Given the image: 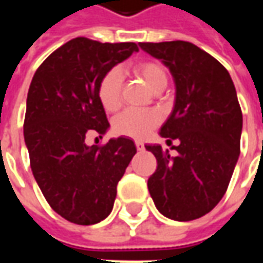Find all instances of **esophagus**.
I'll list each match as a JSON object with an SVG mask.
<instances>
[{"label": "esophagus", "mask_w": 263, "mask_h": 263, "mask_svg": "<svg viewBox=\"0 0 263 263\" xmlns=\"http://www.w3.org/2000/svg\"><path fill=\"white\" fill-rule=\"evenodd\" d=\"M135 146H137L138 151H143V149H145V146H143L142 142H135Z\"/></svg>", "instance_id": "34e87169"}]
</instances>
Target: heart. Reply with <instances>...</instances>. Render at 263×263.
Returning a JSON list of instances; mask_svg holds the SVG:
<instances>
[{"instance_id":"b5f03b06","label":"heart","mask_w":263,"mask_h":263,"mask_svg":"<svg viewBox=\"0 0 263 263\" xmlns=\"http://www.w3.org/2000/svg\"><path fill=\"white\" fill-rule=\"evenodd\" d=\"M134 71L142 77L154 91L167 84V74L163 66L158 62L146 60L134 66ZM124 77L120 69L108 70L98 83V100L107 111H115L121 105V91H122ZM160 115L156 111L128 108L122 111L112 122V128L118 135L143 139L159 125Z\"/></svg>"}]
</instances>
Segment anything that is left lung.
<instances>
[{"instance_id":"left-lung-1","label":"left lung","mask_w":263,"mask_h":263,"mask_svg":"<svg viewBox=\"0 0 263 263\" xmlns=\"http://www.w3.org/2000/svg\"><path fill=\"white\" fill-rule=\"evenodd\" d=\"M171 70L176 97L160 137L179 141L172 158L145 145L158 162L148 189L160 214L175 221L203 217L226 194L239 156L242 112L231 76L218 60L184 41L139 43Z\"/></svg>"}]
</instances>
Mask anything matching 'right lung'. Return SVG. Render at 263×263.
Instances as JSON below:
<instances>
[{"mask_svg":"<svg viewBox=\"0 0 263 263\" xmlns=\"http://www.w3.org/2000/svg\"><path fill=\"white\" fill-rule=\"evenodd\" d=\"M138 45L76 37L39 66L26 98L24 138L31 169L49 205L70 222L91 226L114 207L117 184L137 154L132 139L86 145L109 124L97 94L103 76Z\"/></svg>","mask_w":263,"mask_h":263,"instance_id":"1","label":"right lung"}]
</instances>
